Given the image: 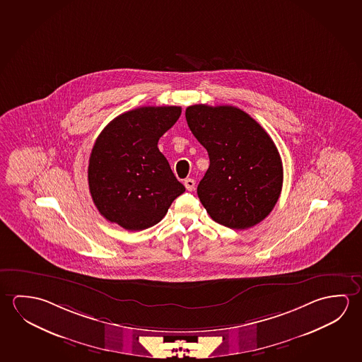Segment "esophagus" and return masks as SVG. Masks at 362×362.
I'll return each instance as SVG.
<instances>
[{
    "label": "esophagus",
    "mask_w": 362,
    "mask_h": 362,
    "mask_svg": "<svg viewBox=\"0 0 362 362\" xmlns=\"http://www.w3.org/2000/svg\"><path fill=\"white\" fill-rule=\"evenodd\" d=\"M184 185L188 190H193L196 188V180L194 179L188 178L184 180Z\"/></svg>",
    "instance_id": "esophagus-1"
}]
</instances>
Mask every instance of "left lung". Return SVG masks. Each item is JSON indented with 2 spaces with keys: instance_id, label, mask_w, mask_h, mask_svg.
<instances>
[{
  "instance_id": "obj_1",
  "label": "left lung",
  "mask_w": 362,
  "mask_h": 362,
  "mask_svg": "<svg viewBox=\"0 0 362 362\" xmlns=\"http://www.w3.org/2000/svg\"><path fill=\"white\" fill-rule=\"evenodd\" d=\"M185 119L209 156L197 188L207 214L233 230L257 225L273 211L283 187V164L272 137L238 107L193 105Z\"/></svg>"
}]
</instances>
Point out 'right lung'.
Listing matches in <instances>:
<instances>
[{
  "label": "right lung",
  "mask_w": 362,
  "mask_h": 362,
  "mask_svg": "<svg viewBox=\"0 0 362 362\" xmlns=\"http://www.w3.org/2000/svg\"><path fill=\"white\" fill-rule=\"evenodd\" d=\"M178 106L139 107L113 119L89 156L88 185L100 214L127 231L159 223L184 193L158 141L178 121Z\"/></svg>",
  "instance_id": "right-lung-1"
}]
</instances>
